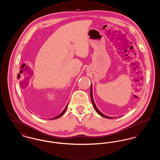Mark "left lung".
I'll return each instance as SVG.
<instances>
[{
  "label": "left lung",
  "mask_w": 160,
  "mask_h": 160,
  "mask_svg": "<svg viewBox=\"0 0 160 160\" xmlns=\"http://www.w3.org/2000/svg\"><path fill=\"white\" fill-rule=\"evenodd\" d=\"M91 100H92V104H93V106L94 107V108H95V110L97 111V112L98 113V114L100 115V116H101L102 117H104V118H108V119H111V118H112V117H109V116H107L106 115H105V114H103V113H102L100 111H99V110L97 108V107L96 106V105H95V102H94V101H93V95H92V86L91 85Z\"/></svg>",
  "instance_id": "8db88e82"
}]
</instances>
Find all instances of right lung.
<instances>
[{"instance_id":"1","label":"right lung","mask_w":160,"mask_h":160,"mask_svg":"<svg viewBox=\"0 0 160 160\" xmlns=\"http://www.w3.org/2000/svg\"><path fill=\"white\" fill-rule=\"evenodd\" d=\"M68 104L67 105V106L65 107V109L63 110V112L61 113V114H59L58 116H56V117H55V118H52V119H58V118H60L61 117L63 114H64V113L65 112V111H66V110H67V107H68Z\"/></svg>"}]
</instances>
